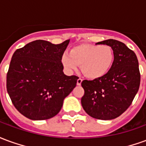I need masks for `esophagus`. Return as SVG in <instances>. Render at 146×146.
<instances>
[{
  "label": "esophagus",
  "mask_w": 146,
  "mask_h": 146,
  "mask_svg": "<svg viewBox=\"0 0 146 146\" xmlns=\"http://www.w3.org/2000/svg\"><path fill=\"white\" fill-rule=\"evenodd\" d=\"M82 80H83L81 79V78H79V79L77 80V81H76V84H77V85H80L81 83H82Z\"/></svg>",
  "instance_id": "obj_1"
}]
</instances>
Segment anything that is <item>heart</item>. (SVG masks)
Masks as SVG:
<instances>
[{
    "label": "heart",
    "instance_id": "obj_1",
    "mask_svg": "<svg viewBox=\"0 0 146 146\" xmlns=\"http://www.w3.org/2000/svg\"><path fill=\"white\" fill-rule=\"evenodd\" d=\"M113 58V51L110 46L85 44L72 48L70 54L62 55L61 61L69 72L76 71L80 65L84 76L95 80L102 77L110 71Z\"/></svg>",
    "mask_w": 146,
    "mask_h": 146
}]
</instances>
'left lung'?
Returning a JSON list of instances; mask_svg holds the SVG:
<instances>
[{
    "label": "left lung",
    "instance_id": "8db88e82",
    "mask_svg": "<svg viewBox=\"0 0 146 146\" xmlns=\"http://www.w3.org/2000/svg\"><path fill=\"white\" fill-rule=\"evenodd\" d=\"M98 44L111 47L113 62L105 76L81 83L84 95L81 105L93 118L115 119L131 106L140 85V72L136 54L123 43L109 39Z\"/></svg>",
    "mask_w": 146,
    "mask_h": 146
}]
</instances>
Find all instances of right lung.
<instances>
[{
  "instance_id": "add662e5",
  "label": "right lung",
  "mask_w": 146,
  "mask_h": 146,
  "mask_svg": "<svg viewBox=\"0 0 146 146\" xmlns=\"http://www.w3.org/2000/svg\"><path fill=\"white\" fill-rule=\"evenodd\" d=\"M70 40L59 44L36 40L17 49L7 73V91L14 106L33 120L59 113L79 77L63 73L62 57Z\"/></svg>"
}]
</instances>
